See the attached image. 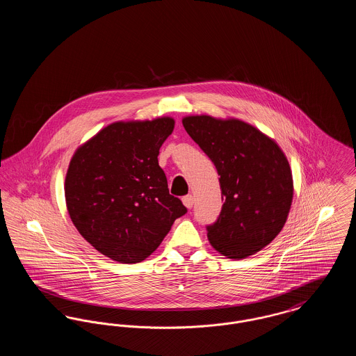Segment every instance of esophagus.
I'll return each instance as SVG.
<instances>
[{"mask_svg":"<svg viewBox=\"0 0 356 356\" xmlns=\"http://www.w3.org/2000/svg\"><path fill=\"white\" fill-rule=\"evenodd\" d=\"M193 202H195V199H193V196L192 195H186L183 197V204L186 205V208H192L193 207Z\"/></svg>","mask_w":356,"mask_h":356,"instance_id":"34e87169","label":"esophagus"}]
</instances>
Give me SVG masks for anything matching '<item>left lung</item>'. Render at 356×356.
<instances>
[{
  "mask_svg": "<svg viewBox=\"0 0 356 356\" xmlns=\"http://www.w3.org/2000/svg\"><path fill=\"white\" fill-rule=\"evenodd\" d=\"M186 134L220 176V216L207 227L211 245L228 259H245L279 235L287 221L293 180L277 143L238 119L208 115L183 119Z\"/></svg>",
  "mask_w": 356,
  "mask_h": 356,
  "instance_id": "obj_1",
  "label": "left lung"
}]
</instances>
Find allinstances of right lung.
Returning a JSON list of instances; mask_svg holds the SVG:
<instances>
[{"instance_id": "add662e5", "label": "right lung", "mask_w": 356, "mask_h": 356, "mask_svg": "<svg viewBox=\"0 0 356 356\" xmlns=\"http://www.w3.org/2000/svg\"><path fill=\"white\" fill-rule=\"evenodd\" d=\"M175 120L118 121L80 145L65 176V202L80 235L124 264L156 251L173 221L186 213L170 195L159 151Z\"/></svg>"}]
</instances>
